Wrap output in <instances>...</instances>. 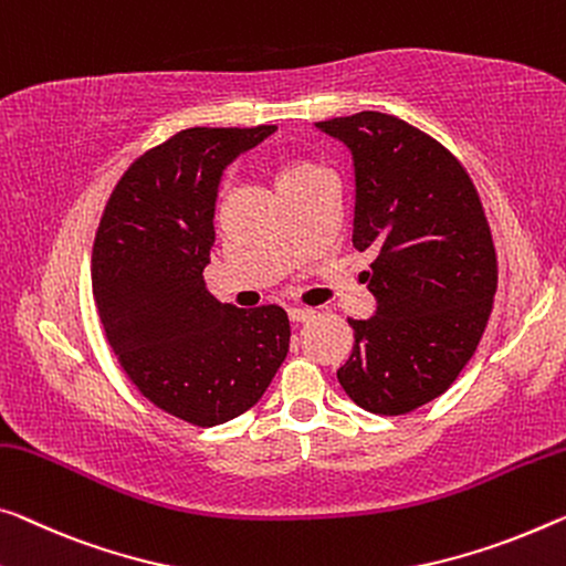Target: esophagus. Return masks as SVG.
<instances>
[{
	"label": "esophagus",
	"mask_w": 566,
	"mask_h": 566,
	"mask_svg": "<svg viewBox=\"0 0 566 566\" xmlns=\"http://www.w3.org/2000/svg\"><path fill=\"white\" fill-rule=\"evenodd\" d=\"M313 316H316V311L313 308H289V318L293 324H303V321H311Z\"/></svg>",
	"instance_id": "34e87169"
}]
</instances>
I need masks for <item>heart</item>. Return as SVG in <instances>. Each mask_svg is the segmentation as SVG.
<instances>
[{"mask_svg":"<svg viewBox=\"0 0 566 566\" xmlns=\"http://www.w3.org/2000/svg\"><path fill=\"white\" fill-rule=\"evenodd\" d=\"M321 171L318 164L306 161V159H289L281 167V177H277V187L281 185H291V181H298V179H306L311 174Z\"/></svg>","mask_w":566,"mask_h":566,"instance_id":"b5f03b06","label":"heart"}]
</instances>
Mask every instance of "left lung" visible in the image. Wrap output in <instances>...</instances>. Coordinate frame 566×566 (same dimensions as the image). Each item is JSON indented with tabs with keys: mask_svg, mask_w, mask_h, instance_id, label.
<instances>
[{
	"mask_svg": "<svg viewBox=\"0 0 566 566\" xmlns=\"http://www.w3.org/2000/svg\"><path fill=\"white\" fill-rule=\"evenodd\" d=\"M316 128L349 146L352 240L377 253L361 273L377 313L349 318L338 385L367 412L407 415L448 392L489 324L499 285L489 220L463 164L407 120L361 111Z\"/></svg>",
	"mask_w": 566,
	"mask_h": 566,
	"instance_id": "1",
	"label": "left lung"
}]
</instances>
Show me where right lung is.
Returning <instances> with one entry per match:
<instances>
[{
	"label": "right lung",
	"mask_w": 566,
	"mask_h": 566,
	"mask_svg": "<svg viewBox=\"0 0 566 566\" xmlns=\"http://www.w3.org/2000/svg\"><path fill=\"white\" fill-rule=\"evenodd\" d=\"M275 126L185 128L124 171L103 210L91 277L103 332L149 402L197 428L248 412L289 354L281 306L207 291L220 177Z\"/></svg>",
	"instance_id": "right-lung-1"
}]
</instances>
